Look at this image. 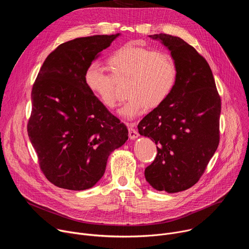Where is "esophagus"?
I'll return each mask as SVG.
<instances>
[{"instance_id":"esophagus-1","label":"esophagus","mask_w":249,"mask_h":249,"mask_svg":"<svg viewBox=\"0 0 249 249\" xmlns=\"http://www.w3.org/2000/svg\"><path fill=\"white\" fill-rule=\"evenodd\" d=\"M128 130H129V137L131 140H134L139 137V133L135 129V125L133 123L128 124Z\"/></svg>"}]
</instances>
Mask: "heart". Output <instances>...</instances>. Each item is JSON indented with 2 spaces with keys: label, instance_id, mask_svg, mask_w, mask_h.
Here are the masks:
<instances>
[{
  "label": "heart",
  "instance_id": "1",
  "mask_svg": "<svg viewBox=\"0 0 249 249\" xmlns=\"http://www.w3.org/2000/svg\"><path fill=\"white\" fill-rule=\"evenodd\" d=\"M107 65L111 75L97 63L89 65L84 82L97 100L111 109L116 104L114 81L128 79V98L119 109L125 118H134L146 107H159L170 96L178 79V68L171 54L136 42H128L115 50L107 59Z\"/></svg>",
  "mask_w": 249,
  "mask_h": 249
}]
</instances>
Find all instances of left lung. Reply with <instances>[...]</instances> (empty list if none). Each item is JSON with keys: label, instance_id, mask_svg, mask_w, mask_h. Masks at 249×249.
I'll return each instance as SVG.
<instances>
[{"label": "left lung", "instance_id": "8db88e82", "mask_svg": "<svg viewBox=\"0 0 249 249\" xmlns=\"http://www.w3.org/2000/svg\"><path fill=\"white\" fill-rule=\"evenodd\" d=\"M168 48L178 68L170 96L146 115L139 133L157 145V157L145 169L159 191L175 193L198 182L220 142L221 96L206 59L183 39L150 35Z\"/></svg>", "mask_w": 249, "mask_h": 249}]
</instances>
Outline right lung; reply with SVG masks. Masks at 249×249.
<instances>
[{
	"mask_svg": "<svg viewBox=\"0 0 249 249\" xmlns=\"http://www.w3.org/2000/svg\"><path fill=\"white\" fill-rule=\"evenodd\" d=\"M119 33L93 35L60 44L45 59L35 80L27 134L41 171L69 190L92 187L109 155L128 140L124 123L88 89L87 67Z\"/></svg>",
	"mask_w": 249,
	"mask_h": 249,
	"instance_id": "1",
	"label": "right lung"
}]
</instances>
